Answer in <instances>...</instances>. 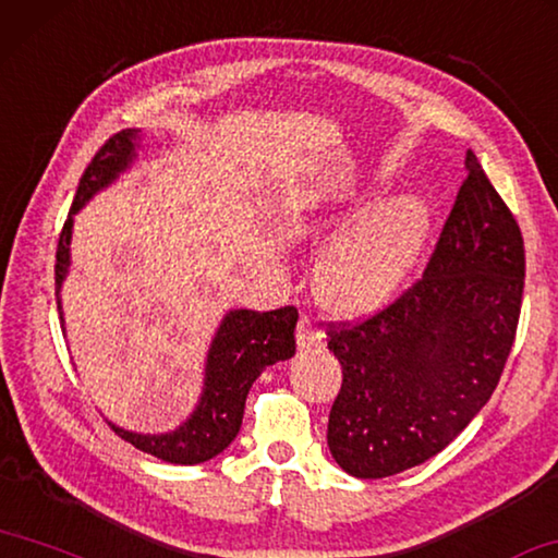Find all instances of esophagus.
Masks as SVG:
<instances>
[{
  "mask_svg": "<svg viewBox=\"0 0 558 558\" xmlns=\"http://www.w3.org/2000/svg\"><path fill=\"white\" fill-rule=\"evenodd\" d=\"M325 342V335L313 327L311 317H300L298 323V348L300 350H313V348H320Z\"/></svg>",
  "mask_w": 558,
  "mask_h": 558,
  "instance_id": "34e87169",
  "label": "esophagus"
}]
</instances>
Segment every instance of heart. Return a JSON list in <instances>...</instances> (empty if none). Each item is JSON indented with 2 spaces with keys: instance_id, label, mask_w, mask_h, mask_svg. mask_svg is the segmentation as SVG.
<instances>
[{
  "instance_id": "obj_1",
  "label": "heart",
  "mask_w": 558,
  "mask_h": 558,
  "mask_svg": "<svg viewBox=\"0 0 558 558\" xmlns=\"http://www.w3.org/2000/svg\"><path fill=\"white\" fill-rule=\"evenodd\" d=\"M340 231L315 268V295L330 313L369 315L385 307L414 270L432 231L429 203L414 193L360 201L327 220Z\"/></svg>"
}]
</instances>
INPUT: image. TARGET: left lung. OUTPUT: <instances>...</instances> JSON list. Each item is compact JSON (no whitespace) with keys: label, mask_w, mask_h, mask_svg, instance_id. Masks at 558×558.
Returning a JSON list of instances; mask_svg holds the SVG:
<instances>
[{"label":"left lung","mask_w":558,"mask_h":558,"mask_svg":"<svg viewBox=\"0 0 558 558\" xmlns=\"http://www.w3.org/2000/svg\"><path fill=\"white\" fill-rule=\"evenodd\" d=\"M414 286L357 325H330L342 387L327 447L344 472L383 480L439 454L497 387L524 293V238L476 156Z\"/></svg>","instance_id":"1"}]
</instances>
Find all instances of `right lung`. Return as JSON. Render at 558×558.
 Returning a JSON list of instances; mask_svg holds the SVG:
<instances>
[{
    "instance_id": "obj_1",
    "label": "right lung",
    "mask_w": 558,
    "mask_h": 558,
    "mask_svg": "<svg viewBox=\"0 0 558 558\" xmlns=\"http://www.w3.org/2000/svg\"><path fill=\"white\" fill-rule=\"evenodd\" d=\"M138 144L141 129L119 131L117 136H111L99 148V154L92 158L82 181H78L72 210H69L64 231H61L57 245L54 276L61 325H64L61 286H64L69 265H72V251H69V245H72L74 216L96 193L109 189L126 168H131L134 158L138 156ZM295 325L298 311L290 305L270 313L243 311V307L241 311H228L218 325L214 340H210L206 373H203V390L196 410L189 414V420L179 424L173 432H163V435H141V432L117 427L113 422H109V427L121 439H126L136 449H141V452L154 454L163 459V462H208V459L223 452L235 439L238 429L243 424L245 397L263 369L295 355Z\"/></svg>"
}]
</instances>
